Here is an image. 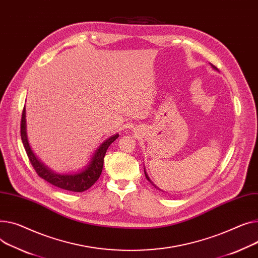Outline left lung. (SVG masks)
I'll use <instances>...</instances> for the list:
<instances>
[{"label":"left lung","instance_id":"8db88e82","mask_svg":"<svg viewBox=\"0 0 258 258\" xmlns=\"http://www.w3.org/2000/svg\"><path fill=\"white\" fill-rule=\"evenodd\" d=\"M211 65H212V67H213V68H214V70H215V71H218V70H217V67H215V66H214V65H213V64H211ZM144 173H145V176H146V178H147V180H148V181H150V183H152V184H153V186H154V187H156V188H158V190H161V188H159V187H158V186H157V185H156V184H154V183H153V182H152V181H151V180H150V178H149V176H148V175H147V172H146V170H145V168H144ZM161 191H162V190H161Z\"/></svg>","mask_w":258,"mask_h":258}]
</instances>
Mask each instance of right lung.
Here are the masks:
<instances>
[{"label": "right lung", "instance_id": "1", "mask_svg": "<svg viewBox=\"0 0 258 258\" xmlns=\"http://www.w3.org/2000/svg\"><path fill=\"white\" fill-rule=\"evenodd\" d=\"M21 136L24 147L28 154V158L32 164V166L35 169L37 174L46 180L47 182L54 184L60 188L71 192H84L93 185L95 181L99 178L102 166H104V158L106 156V152L109 146L118 138L119 135L115 134L111 136L110 138L106 139L102 142L96 150L93 152L90 161L81 170L77 172L72 173H58L51 170L47 166H45L37 157L36 154L33 152L29 140H28V134H27V121H26V107H24L23 115H22V123H21Z\"/></svg>", "mask_w": 258, "mask_h": 258}]
</instances>
